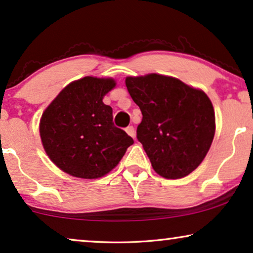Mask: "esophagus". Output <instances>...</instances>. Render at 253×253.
<instances>
[{"mask_svg": "<svg viewBox=\"0 0 253 253\" xmlns=\"http://www.w3.org/2000/svg\"><path fill=\"white\" fill-rule=\"evenodd\" d=\"M126 133L129 134V136L132 137V138H134V136H136V130H134V127L132 126H127L126 129Z\"/></svg>", "mask_w": 253, "mask_h": 253, "instance_id": "esophagus-1", "label": "esophagus"}]
</instances>
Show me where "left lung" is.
<instances>
[{
    "instance_id": "obj_1",
    "label": "left lung",
    "mask_w": 253,
    "mask_h": 253,
    "mask_svg": "<svg viewBox=\"0 0 253 253\" xmlns=\"http://www.w3.org/2000/svg\"><path fill=\"white\" fill-rule=\"evenodd\" d=\"M126 85L143 114L137 139L165 178H182L202 164L215 132L212 102L178 79L151 74Z\"/></svg>"
}]
</instances>
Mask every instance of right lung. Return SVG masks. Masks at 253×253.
Returning a JSON list of instances; mask_svg holds the SVG:
<instances>
[{
  "mask_svg": "<svg viewBox=\"0 0 253 253\" xmlns=\"http://www.w3.org/2000/svg\"><path fill=\"white\" fill-rule=\"evenodd\" d=\"M113 79L84 77L69 84L44 110L40 136L58 168L81 178L108 174L133 139L114 126L113 109L102 102Z\"/></svg>",
  "mask_w": 253,
  "mask_h": 253,
  "instance_id": "obj_1",
  "label": "right lung"
}]
</instances>
